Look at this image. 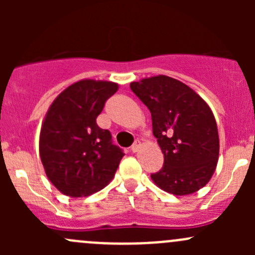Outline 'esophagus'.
<instances>
[{"instance_id":"obj_1","label":"esophagus","mask_w":255,"mask_h":255,"mask_svg":"<svg viewBox=\"0 0 255 255\" xmlns=\"http://www.w3.org/2000/svg\"><path fill=\"white\" fill-rule=\"evenodd\" d=\"M130 150H132L133 153H135V151L139 150V142H135L134 144H133V145L130 146Z\"/></svg>"}]
</instances>
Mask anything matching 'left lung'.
Wrapping results in <instances>:
<instances>
[{
    "instance_id": "1",
    "label": "left lung",
    "mask_w": 255,
    "mask_h": 255,
    "mask_svg": "<svg viewBox=\"0 0 255 255\" xmlns=\"http://www.w3.org/2000/svg\"><path fill=\"white\" fill-rule=\"evenodd\" d=\"M151 113L153 134L164 165L151 179L169 194L189 195L210 181L220 151L218 130L208 105L192 89L165 75L130 82Z\"/></svg>"
}]
</instances>
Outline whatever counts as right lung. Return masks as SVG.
I'll return each instance as SVG.
<instances>
[{
	"instance_id": "1",
	"label": "right lung",
	"mask_w": 255,
	"mask_h": 255,
	"mask_svg": "<svg viewBox=\"0 0 255 255\" xmlns=\"http://www.w3.org/2000/svg\"><path fill=\"white\" fill-rule=\"evenodd\" d=\"M117 90L115 82L81 80L64 90L45 116L40 159L48 179L66 196H89L115 176L125 153L96 118Z\"/></svg>"
}]
</instances>
